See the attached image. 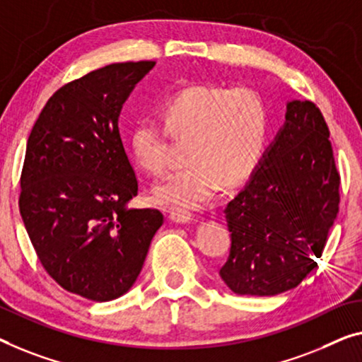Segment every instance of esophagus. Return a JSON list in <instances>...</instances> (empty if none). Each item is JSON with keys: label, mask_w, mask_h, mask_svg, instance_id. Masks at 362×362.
<instances>
[{"label": "esophagus", "mask_w": 362, "mask_h": 362, "mask_svg": "<svg viewBox=\"0 0 362 362\" xmlns=\"http://www.w3.org/2000/svg\"><path fill=\"white\" fill-rule=\"evenodd\" d=\"M167 213H169V218L177 224H188L192 221V214L185 211V209L169 208V209H167Z\"/></svg>", "instance_id": "esophagus-1"}]
</instances>
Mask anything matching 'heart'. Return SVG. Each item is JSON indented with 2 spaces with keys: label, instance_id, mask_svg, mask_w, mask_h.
I'll return each instance as SVG.
<instances>
[{
  "label": "heart",
  "instance_id": "1",
  "mask_svg": "<svg viewBox=\"0 0 362 362\" xmlns=\"http://www.w3.org/2000/svg\"><path fill=\"white\" fill-rule=\"evenodd\" d=\"M163 115L165 126L156 117H144L129 138L134 160L151 175L167 169L169 132L175 138H190V165L153 188L158 203L204 208L223 183L233 187L249 179L265 153L269 115L255 89L190 86L165 102Z\"/></svg>",
  "mask_w": 362,
  "mask_h": 362
}]
</instances>
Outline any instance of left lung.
Listing matches in <instances>:
<instances>
[{
    "instance_id": "obj_1",
    "label": "left lung",
    "mask_w": 362,
    "mask_h": 362,
    "mask_svg": "<svg viewBox=\"0 0 362 362\" xmlns=\"http://www.w3.org/2000/svg\"><path fill=\"white\" fill-rule=\"evenodd\" d=\"M328 138L314 102H288L284 125L224 209L230 252L219 274L233 293L281 294L317 267L339 203Z\"/></svg>"
}]
</instances>
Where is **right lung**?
I'll use <instances>...</instances> for the list:
<instances>
[{"label": "right lung", "mask_w": 362, "mask_h": 362, "mask_svg": "<svg viewBox=\"0 0 362 362\" xmlns=\"http://www.w3.org/2000/svg\"><path fill=\"white\" fill-rule=\"evenodd\" d=\"M156 62L112 63L53 94L27 139L19 209L47 273L69 293L107 302L136 281L158 209L128 208L138 180L118 118Z\"/></svg>", "instance_id": "add662e5"}]
</instances>
